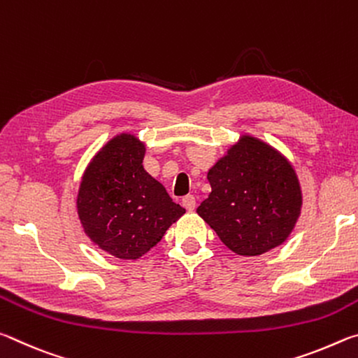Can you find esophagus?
<instances>
[{
    "instance_id": "34e87169",
    "label": "esophagus",
    "mask_w": 358,
    "mask_h": 358,
    "mask_svg": "<svg viewBox=\"0 0 358 358\" xmlns=\"http://www.w3.org/2000/svg\"><path fill=\"white\" fill-rule=\"evenodd\" d=\"M181 203H183V207L187 211H192L194 208H196V197H194V196H186V197H183V201H181Z\"/></svg>"
}]
</instances>
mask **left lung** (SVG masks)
Listing matches in <instances>:
<instances>
[{
	"mask_svg": "<svg viewBox=\"0 0 358 358\" xmlns=\"http://www.w3.org/2000/svg\"><path fill=\"white\" fill-rule=\"evenodd\" d=\"M211 192L197 215L230 251L260 256L282 245L301 211V187L290 162L271 145L241 136L210 169Z\"/></svg>",
	"mask_w": 358,
	"mask_h": 358,
	"instance_id": "obj_1",
	"label": "left lung"
}]
</instances>
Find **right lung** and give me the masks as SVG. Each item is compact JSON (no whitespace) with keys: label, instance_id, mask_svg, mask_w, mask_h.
I'll return each instance as SVG.
<instances>
[{"label":"right lung","instance_id":"1","mask_svg":"<svg viewBox=\"0 0 358 358\" xmlns=\"http://www.w3.org/2000/svg\"><path fill=\"white\" fill-rule=\"evenodd\" d=\"M145 143L118 134L90 162L77 196V213L94 245L118 259L136 260L164 237L185 208L145 171Z\"/></svg>","mask_w":358,"mask_h":358}]
</instances>
